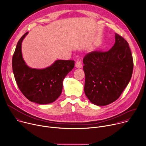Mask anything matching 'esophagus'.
I'll return each instance as SVG.
<instances>
[{
	"label": "esophagus",
	"instance_id": "34e87169",
	"mask_svg": "<svg viewBox=\"0 0 146 146\" xmlns=\"http://www.w3.org/2000/svg\"><path fill=\"white\" fill-rule=\"evenodd\" d=\"M76 67L77 68H81L82 67V64L80 61H77L76 63Z\"/></svg>",
	"mask_w": 146,
	"mask_h": 146
}]
</instances>
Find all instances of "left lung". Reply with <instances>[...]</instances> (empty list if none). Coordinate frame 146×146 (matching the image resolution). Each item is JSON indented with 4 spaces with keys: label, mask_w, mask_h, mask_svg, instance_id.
Returning a JSON list of instances; mask_svg holds the SVG:
<instances>
[{
    "label": "left lung",
    "mask_w": 146,
    "mask_h": 146,
    "mask_svg": "<svg viewBox=\"0 0 146 146\" xmlns=\"http://www.w3.org/2000/svg\"><path fill=\"white\" fill-rule=\"evenodd\" d=\"M115 43L107 52L93 51L83 59L84 92L94 105L104 106L116 101L128 84L133 62L128 42L115 33Z\"/></svg>",
    "instance_id": "1"
}]
</instances>
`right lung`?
<instances>
[{
    "instance_id": "add662e5",
    "label": "right lung",
    "mask_w": 146,
    "mask_h": 146,
    "mask_svg": "<svg viewBox=\"0 0 146 146\" xmlns=\"http://www.w3.org/2000/svg\"><path fill=\"white\" fill-rule=\"evenodd\" d=\"M29 32L19 40L13 57L12 66L19 89L31 102L47 104L55 102L61 95L63 80L73 69L72 60H56L44 69H34L26 65L22 53V43Z\"/></svg>"
}]
</instances>
